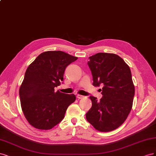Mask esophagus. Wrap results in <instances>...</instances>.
<instances>
[{
	"instance_id": "esophagus-1",
	"label": "esophagus",
	"mask_w": 156,
	"mask_h": 156,
	"mask_svg": "<svg viewBox=\"0 0 156 156\" xmlns=\"http://www.w3.org/2000/svg\"><path fill=\"white\" fill-rule=\"evenodd\" d=\"M84 97L83 96V95H81V94H77L76 95V98H78V99H81V98H83Z\"/></svg>"
}]
</instances>
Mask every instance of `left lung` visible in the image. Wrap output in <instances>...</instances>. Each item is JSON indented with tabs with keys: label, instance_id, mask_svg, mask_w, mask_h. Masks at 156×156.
<instances>
[{
	"label": "left lung",
	"instance_id": "8db88e82",
	"mask_svg": "<svg viewBox=\"0 0 156 156\" xmlns=\"http://www.w3.org/2000/svg\"><path fill=\"white\" fill-rule=\"evenodd\" d=\"M89 59L93 85L103 87L100 101L89 97L92 106L86 113V119L100 132L112 131L123 124L132 108L135 88L131 71L115 54L100 52Z\"/></svg>",
	"mask_w": 156,
	"mask_h": 156
}]
</instances>
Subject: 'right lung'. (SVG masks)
<instances>
[{"instance_id":"obj_1","label":"right lung","mask_w":156,"mask_h":156,"mask_svg":"<svg viewBox=\"0 0 156 156\" xmlns=\"http://www.w3.org/2000/svg\"><path fill=\"white\" fill-rule=\"evenodd\" d=\"M62 51L39 54L29 65L19 89L22 110L28 122L39 129H50L63 119L69 105L76 100L73 94L54 91L63 80L65 70L76 61Z\"/></svg>"}]
</instances>
